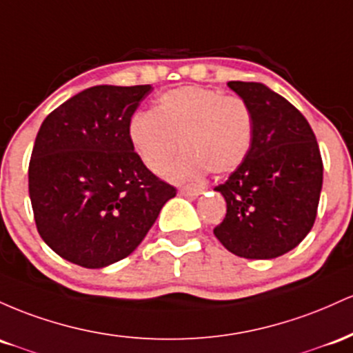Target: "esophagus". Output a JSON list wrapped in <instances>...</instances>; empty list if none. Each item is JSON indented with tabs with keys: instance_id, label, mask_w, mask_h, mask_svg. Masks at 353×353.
<instances>
[{
	"instance_id": "34e87169",
	"label": "esophagus",
	"mask_w": 353,
	"mask_h": 353,
	"mask_svg": "<svg viewBox=\"0 0 353 353\" xmlns=\"http://www.w3.org/2000/svg\"><path fill=\"white\" fill-rule=\"evenodd\" d=\"M203 193V190L198 188V187H185L180 190V195L187 196V198H198Z\"/></svg>"
}]
</instances>
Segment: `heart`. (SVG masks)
<instances>
[{"instance_id":"heart-1","label":"heart","mask_w":353,"mask_h":353,"mask_svg":"<svg viewBox=\"0 0 353 353\" xmlns=\"http://www.w3.org/2000/svg\"><path fill=\"white\" fill-rule=\"evenodd\" d=\"M253 133L255 120L243 98L195 85L166 91L152 112L134 113L128 125L134 152L157 175L166 172L181 145L185 153L168 173L178 183L208 172H235L250 153Z\"/></svg>"}]
</instances>
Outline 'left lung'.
<instances>
[{
  "mask_svg": "<svg viewBox=\"0 0 353 353\" xmlns=\"http://www.w3.org/2000/svg\"><path fill=\"white\" fill-rule=\"evenodd\" d=\"M227 85L250 105L255 133L247 160L215 188L227 215L213 233L233 255L276 259L314 227L323 181L319 143L303 114L267 85Z\"/></svg>",
  "mask_w": 353,
  "mask_h": 353,
  "instance_id": "8db88e82",
  "label": "left lung"
}]
</instances>
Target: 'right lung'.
<instances>
[{"instance_id": "add662e5", "label": "right lung", "mask_w": 353, "mask_h": 353, "mask_svg": "<svg viewBox=\"0 0 353 353\" xmlns=\"http://www.w3.org/2000/svg\"><path fill=\"white\" fill-rule=\"evenodd\" d=\"M150 91V85L93 86L39 126L28 170L31 207L41 239L71 263L120 262L176 195L130 141V120Z\"/></svg>"}]
</instances>
